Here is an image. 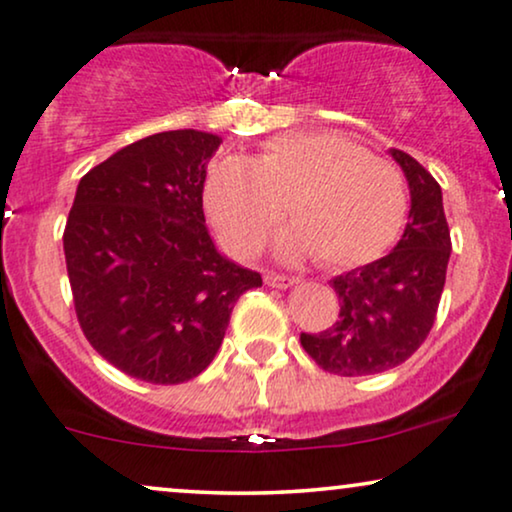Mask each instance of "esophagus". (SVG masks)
Instances as JSON below:
<instances>
[{"instance_id": "obj_1", "label": "esophagus", "mask_w": 512, "mask_h": 512, "mask_svg": "<svg viewBox=\"0 0 512 512\" xmlns=\"http://www.w3.org/2000/svg\"><path fill=\"white\" fill-rule=\"evenodd\" d=\"M264 283H267L269 288H291L298 283L295 276H283V274H267L264 276Z\"/></svg>"}]
</instances>
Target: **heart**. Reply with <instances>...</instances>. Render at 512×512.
<instances>
[{"label": "heart", "mask_w": 512, "mask_h": 512, "mask_svg": "<svg viewBox=\"0 0 512 512\" xmlns=\"http://www.w3.org/2000/svg\"><path fill=\"white\" fill-rule=\"evenodd\" d=\"M205 207L233 255L262 250L288 209L295 229L279 240L281 255L315 252L324 267L348 269L391 248L408 190L396 166L346 135L283 133L252 159L231 155L209 166Z\"/></svg>", "instance_id": "1"}]
</instances>
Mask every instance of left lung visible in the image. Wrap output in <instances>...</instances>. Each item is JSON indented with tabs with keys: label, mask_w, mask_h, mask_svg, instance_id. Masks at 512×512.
<instances>
[{
	"label": "left lung",
	"mask_w": 512,
	"mask_h": 512,
	"mask_svg": "<svg viewBox=\"0 0 512 512\" xmlns=\"http://www.w3.org/2000/svg\"><path fill=\"white\" fill-rule=\"evenodd\" d=\"M408 178L410 214L389 255L331 281L341 315L322 334H300L305 353L341 377H369L398 367L432 331L451 257L441 186L424 166L391 150Z\"/></svg>",
	"instance_id": "left-lung-1"
}]
</instances>
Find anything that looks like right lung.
<instances>
[{"label":"right lung","instance_id":"1","mask_svg":"<svg viewBox=\"0 0 512 512\" xmlns=\"http://www.w3.org/2000/svg\"><path fill=\"white\" fill-rule=\"evenodd\" d=\"M214 133L164 131L80 178L64 231L76 315L128 377L183 384L214 360L233 305L262 276L214 248L202 212Z\"/></svg>","mask_w":512,"mask_h":512}]
</instances>
